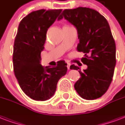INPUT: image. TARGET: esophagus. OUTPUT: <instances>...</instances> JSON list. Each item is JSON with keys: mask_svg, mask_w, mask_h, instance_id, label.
<instances>
[{"mask_svg": "<svg viewBox=\"0 0 125 125\" xmlns=\"http://www.w3.org/2000/svg\"><path fill=\"white\" fill-rule=\"evenodd\" d=\"M70 66H71L70 63H67V69H68V70L70 69Z\"/></svg>", "mask_w": 125, "mask_h": 125, "instance_id": "34e87169", "label": "esophagus"}]
</instances>
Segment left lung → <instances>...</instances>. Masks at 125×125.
<instances>
[{
  "label": "left lung",
  "instance_id": "1",
  "mask_svg": "<svg viewBox=\"0 0 125 125\" xmlns=\"http://www.w3.org/2000/svg\"><path fill=\"white\" fill-rule=\"evenodd\" d=\"M63 18L76 28V49L85 54L81 61L87 65L83 71L74 64L70 66L71 69L79 70L81 76L74 89L83 99H98L108 89L116 63L115 43L108 22L96 10L83 7L65 10L58 20Z\"/></svg>",
  "mask_w": 125,
  "mask_h": 125
}]
</instances>
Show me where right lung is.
<instances>
[{"mask_svg":"<svg viewBox=\"0 0 125 125\" xmlns=\"http://www.w3.org/2000/svg\"><path fill=\"white\" fill-rule=\"evenodd\" d=\"M62 11H34L22 19L19 25L13 47V70L21 89L35 101L51 99L58 80L67 71L64 61H59L57 66L52 67L41 64V52L48 28Z\"/></svg>","mask_w":125,"mask_h":125,"instance_id":"right-lung-1","label":"right lung"}]
</instances>
